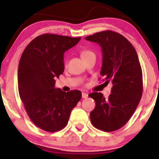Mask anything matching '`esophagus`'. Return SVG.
I'll use <instances>...</instances> for the list:
<instances>
[{
	"label": "esophagus",
	"instance_id": "obj_1",
	"mask_svg": "<svg viewBox=\"0 0 159 159\" xmlns=\"http://www.w3.org/2000/svg\"><path fill=\"white\" fill-rule=\"evenodd\" d=\"M88 94L87 93H84V92H83V93H82V98L86 99V98H88Z\"/></svg>",
	"mask_w": 159,
	"mask_h": 159
}]
</instances>
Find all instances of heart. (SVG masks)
I'll use <instances>...</instances> for the list:
<instances>
[{
	"instance_id": "heart-1",
	"label": "heart",
	"mask_w": 159,
	"mask_h": 159,
	"mask_svg": "<svg viewBox=\"0 0 159 159\" xmlns=\"http://www.w3.org/2000/svg\"><path fill=\"white\" fill-rule=\"evenodd\" d=\"M81 57H82V58L84 59V58H86V57H89V56L93 55V54H94V53L90 50H83L82 51H81Z\"/></svg>"
}]
</instances>
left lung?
Returning <instances> with one entry per match:
<instances>
[{
	"instance_id": "1",
	"label": "left lung",
	"mask_w": 159,
	"mask_h": 159,
	"mask_svg": "<svg viewBox=\"0 0 159 159\" xmlns=\"http://www.w3.org/2000/svg\"><path fill=\"white\" fill-rule=\"evenodd\" d=\"M85 39L102 48L100 75L105 77V84L112 83L108 99L97 92L88 95L96 102L90 121L99 130L114 131L130 120L142 97L143 73L138 56L131 43L116 31H100Z\"/></svg>"
}]
</instances>
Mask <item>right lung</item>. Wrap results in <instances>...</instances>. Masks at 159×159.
I'll use <instances>...</instances> for the list:
<instances>
[{
  "label": "right lung",
  "mask_w": 159,
  "mask_h": 159,
  "mask_svg": "<svg viewBox=\"0 0 159 159\" xmlns=\"http://www.w3.org/2000/svg\"><path fill=\"white\" fill-rule=\"evenodd\" d=\"M80 39L46 33L34 38L21 56L20 99L31 121L45 131L57 132L65 128L71 111L81 98L80 90L66 93L54 88L55 78L64 71V53Z\"/></svg>",
  "instance_id": "1"
}]
</instances>
